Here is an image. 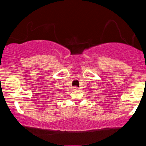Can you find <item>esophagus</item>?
<instances>
[{
  "label": "esophagus",
  "instance_id": "1",
  "mask_svg": "<svg viewBox=\"0 0 146 146\" xmlns=\"http://www.w3.org/2000/svg\"><path fill=\"white\" fill-rule=\"evenodd\" d=\"M73 89H74V90H75V91L79 90V87H74Z\"/></svg>",
  "mask_w": 146,
  "mask_h": 146
}]
</instances>
